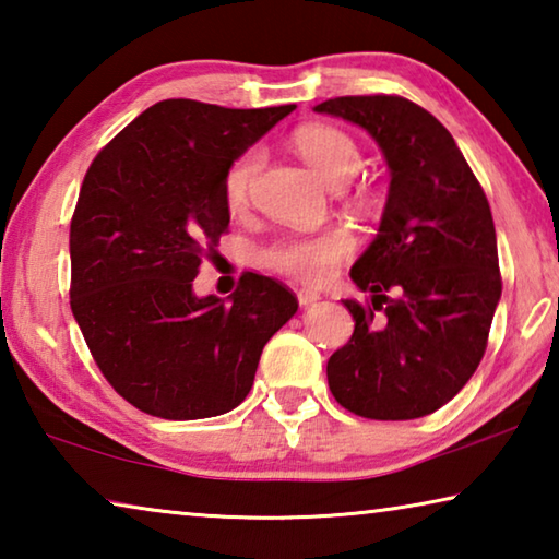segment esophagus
Segmentation results:
<instances>
[{
	"label": "esophagus",
	"mask_w": 559,
	"mask_h": 559,
	"mask_svg": "<svg viewBox=\"0 0 559 559\" xmlns=\"http://www.w3.org/2000/svg\"><path fill=\"white\" fill-rule=\"evenodd\" d=\"M318 300H320V293H318V290H308V288L298 290V302H300L302 308L313 306V302H318Z\"/></svg>",
	"instance_id": "esophagus-1"
}]
</instances>
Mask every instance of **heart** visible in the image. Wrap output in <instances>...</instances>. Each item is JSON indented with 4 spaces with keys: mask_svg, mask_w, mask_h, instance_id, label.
<instances>
[{
    "mask_svg": "<svg viewBox=\"0 0 559 559\" xmlns=\"http://www.w3.org/2000/svg\"><path fill=\"white\" fill-rule=\"evenodd\" d=\"M293 147L328 187L347 182L357 173L359 153L353 138L333 126H302L293 132ZM261 153L246 150L224 173V202L231 212H241L249 202V189L259 173ZM353 234L343 226L308 236H283L263 251L266 266L300 283H323L337 261L353 251Z\"/></svg>",
    "mask_w": 559,
    "mask_h": 559,
    "instance_id": "heart-1",
    "label": "heart"
}]
</instances>
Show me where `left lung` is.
Masks as SVG:
<instances>
[{"label":"left lung","instance_id":"1","mask_svg":"<svg viewBox=\"0 0 559 559\" xmlns=\"http://www.w3.org/2000/svg\"><path fill=\"white\" fill-rule=\"evenodd\" d=\"M370 132L390 167L380 229L349 278L355 333L328 359L335 400L380 421L419 419L461 392L486 353L500 300L490 206L451 132L400 96L313 108Z\"/></svg>","mask_w":559,"mask_h":559}]
</instances>
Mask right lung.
<instances>
[{
    "mask_svg": "<svg viewBox=\"0 0 559 559\" xmlns=\"http://www.w3.org/2000/svg\"><path fill=\"white\" fill-rule=\"evenodd\" d=\"M293 110L159 100L91 163L71 219V310L103 377L140 412H231L296 316V296L259 273L226 300L192 288L229 226L226 167Z\"/></svg>",
    "mask_w": 559,
    "mask_h": 559,
    "instance_id": "right-lung-1",
    "label": "right lung"
}]
</instances>
